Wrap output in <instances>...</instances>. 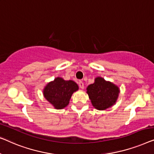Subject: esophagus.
Instances as JSON below:
<instances>
[{"label": "esophagus", "instance_id": "obj_1", "mask_svg": "<svg viewBox=\"0 0 154 154\" xmlns=\"http://www.w3.org/2000/svg\"><path fill=\"white\" fill-rule=\"evenodd\" d=\"M79 87L82 88V89H83V88H84V83H83V82H82V81H79Z\"/></svg>", "mask_w": 154, "mask_h": 154}]
</instances>
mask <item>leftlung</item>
I'll list each match as a JSON object with an SVG mask.
<instances>
[{"mask_svg":"<svg viewBox=\"0 0 154 154\" xmlns=\"http://www.w3.org/2000/svg\"><path fill=\"white\" fill-rule=\"evenodd\" d=\"M86 89L92 105L99 110L106 109L113 105L119 93L117 86L102 77L96 78L94 83L90 84Z\"/></svg>","mask_w":154,"mask_h":154,"instance_id":"obj_1","label":"left lung"}]
</instances>
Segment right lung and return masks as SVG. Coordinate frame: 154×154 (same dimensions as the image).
Wrapping results in <instances>:
<instances>
[{"mask_svg":"<svg viewBox=\"0 0 154 154\" xmlns=\"http://www.w3.org/2000/svg\"><path fill=\"white\" fill-rule=\"evenodd\" d=\"M78 85L72 80L66 81L57 77L44 89L45 98L56 109H63L69 104L72 94L78 90Z\"/></svg>","mask_w":154,"mask_h":154,"instance_id":"obj_1","label":"right lung"}]
</instances>
